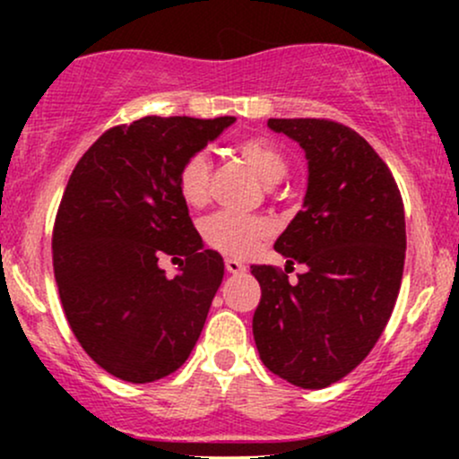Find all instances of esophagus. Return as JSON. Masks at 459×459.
Returning a JSON list of instances; mask_svg holds the SVG:
<instances>
[{"instance_id": "esophagus-1", "label": "esophagus", "mask_w": 459, "mask_h": 459, "mask_svg": "<svg viewBox=\"0 0 459 459\" xmlns=\"http://www.w3.org/2000/svg\"><path fill=\"white\" fill-rule=\"evenodd\" d=\"M226 272L229 273H241L246 272V265L237 259H226Z\"/></svg>"}]
</instances>
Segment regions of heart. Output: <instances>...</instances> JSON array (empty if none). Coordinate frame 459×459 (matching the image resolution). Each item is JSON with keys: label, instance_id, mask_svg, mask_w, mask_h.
<instances>
[{"label": "heart", "instance_id": "b5f03b06", "mask_svg": "<svg viewBox=\"0 0 459 459\" xmlns=\"http://www.w3.org/2000/svg\"><path fill=\"white\" fill-rule=\"evenodd\" d=\"M235 151L261 181L276 183L287 175V160L278 149L265 138H244L235 144ZM177 186L183 200L192 207L207 203L212 189V161L207 152H192L181 163L177 175ZM203 239L215 250L229 256H247L256 250L263 239L272 235V222L263 215H244L233 212H215L200 224Z\"/></svg>", "mask_w": 459, "mask_h": 459}]
</instances>
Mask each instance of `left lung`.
<instances>
[{
	"label": "left lung",
	"mask_w": 459,
	"mask_h": 459,
	"mask_svg": "<svg viewBox=\"0 0 459 459\" xmlns=\"http://www.w3.org/2000/svg\"><path fill=\"white\" fill-rule=\"evenodd\" d=\"M308 160L304 209L273 244V265H250L261 284L252 332L263 365L299 388H325L351 373L386 328L402 287L405 215L391 168L373 146L328 118H270Z\"/></svg>",
	"instance_id": "left-lung-1"
}]
</instances>
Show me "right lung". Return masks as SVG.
I'll return each instance as SVG.
<instances>
[{
    "label": "right lung",
    "instance_id": "add662e5",
    "mask_svg": "<svg viewBox=\"0 0 459 459\" xmlns=\"http://www.w3.org/2000/svg\"><path fill=\"white\" fill-rule=\"evenodd\" d=\"M235 116H144L83 152L56 213L54 273L73 334L114 377L161 380L187 360L224 278L177 186L181 163ZM161 255L179 261L168 279Z\"/></svg>",
    "mask_w": 459,
    "mask_h": 459
}]
</instances>
